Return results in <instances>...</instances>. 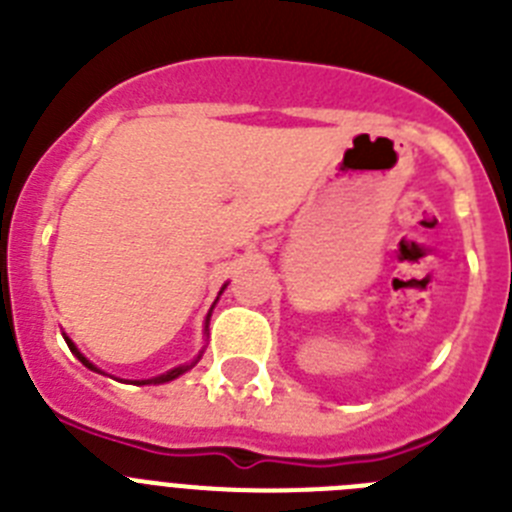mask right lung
<instances>
[{
  "mask_svg": "<svg viewBox=\"0 0 512 512\" xmlns=\"http://www.w3.org/2000/svg\"><path fill=\"white\" fill-rule=\"evenodd\" d=\"M223 289H225V287H223ZM207 320H210V315H207ZM63 338H66V336H63ZM66 343H69V348H71V351H74V354H76V359H79V361H81V364L87 366V369H94V372H99V369H97V366H94V364H92V361H87V359H84V356H81V351H79V348H76V346H74V343H71V341H69V338H66ZM200 356H202V351H200ZM200 356H197V359H194V361H192V364L176 366V369H171V372L161 374V377H153V379H143V382H138V384H164V382H171V379H176V377H179V374L189 372V369H192V366H194V364H197V361H200Z\"/></svg>",
  "mask_w": 512,
  "mask_h": 512,
  "instance_id": "right-lung-1",
  "label": "right lung"
}]
</instances>
